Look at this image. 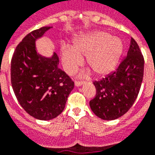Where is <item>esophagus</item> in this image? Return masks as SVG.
I'll use <instances>...</instances> for the list:
<instances>
[{
	"label": "esophagus",
	"mask_w": 155,
	"mask_h": 155,
	"mask_svg": "<svg viewBox=\"0 0 155 155\" xmlns=\"http://www.w3.org/2000/svg\"><path fill=\"white\" fill-rule=\"evenodd\" d=\"M82 84H84V82H83V81H75V85L76 86V87L81 86Z\"/></svg>",
	"instance_id": "34e87169"
}]
</instances>
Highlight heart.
I'll return each mask as SVG.
<instances>
[{"mask_svg":"<svg viewBox=\"0 0 155 155\" xmlns=\"http://www.w3.org/2000/svg\"><path fill=\"white\" fill-rule=\"evenodd\" d=\"M124 52L122 40L105 31H95L76 36L72 47L65 45L61 57L67 73L72 74L86 57V64L96 76L111 73L119 63Z\"/></svg>","mask_w":155,"mask_h":155,"instance_id":"1","label":"heart"}]
</instances>
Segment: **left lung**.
I'll return each instance as SVG.
<instances>
[{
	"label": "left lung",
	"instance_id": "8db88e82",
	"mask_svg": "<svg viewBox=\"0 0 155 155\" xmlns=\"http://www.w3.org/2000/svg\"><path fill=\"white\" fill-rule=\"evenodd\" d=\"M143 74L144 58L132 38L127 57L116 71L93 83L97 93L89 102L93 113L104 120H114L124 115L137 97Z\"/></svg>",
	"mask_w": 155,
	"mask_h": 155
}]
</instances>
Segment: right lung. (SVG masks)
<instances>
[{
  "label": "right lung",
  "instance_id": "1",
  "mask_svg": "<svg viewBox=\"0 0 155 155\" xmlns=\"http://www.w3.org/2000/svg\"><path fill=\"white\" fill-rule=\"evenodd\" d=\"M51 27L32 31L15 50L11 60V84L17 100L31 116L37 120L56 118L65 108L74 82L58 68L56 53L45 57L36 50L35 41Z\"/></svg>",
  "mask_w": 155,
  "mask_h": 155
}]
</instances>
